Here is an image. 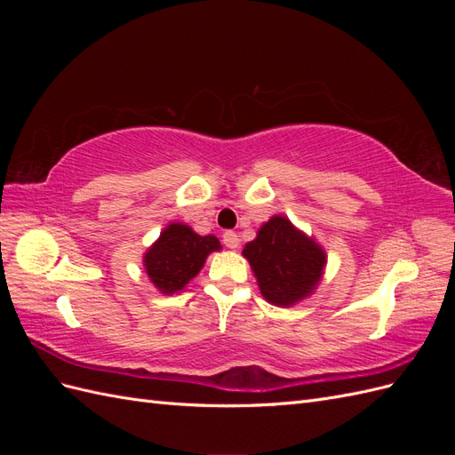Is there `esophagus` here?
Instances as JSON below:
<instances>
[{
	"label": "esophagus",
	"mask_w": 455,
	"mask_h": 455,
	"mask_svg": "<svg viewBox=\"0 0 455 455\" xmlns=\"http://www.w3.org/2000/svg\"><path fill=\"white\" fill-rule=\"evenodd\" d=\"M222 241H224L228 249H237V246H239V235L235 231H226L222 235Z\"/></svg>",
	"instance_id": "esophagus-1"
}]
</instances>
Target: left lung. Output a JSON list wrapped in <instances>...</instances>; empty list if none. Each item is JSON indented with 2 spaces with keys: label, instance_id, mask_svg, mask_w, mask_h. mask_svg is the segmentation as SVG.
<instances>
[{
  "label": "left lung",
  "instance_id": "1",
  "mask_svg": "<svg viewBox=\"0 0 455 455\" xmlns=\"http://www.w3.org/2000/svg\"><path fill=\"white\" fill-rule=\"evenodd\" d=\"M243 256L269 304L291 307L313 294L326 266V252L284 216H273L246 243Z\"/></svg>",
  "mask_w": 455,
  "mask_h": 455
}]
</instances>
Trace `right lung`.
<instances>
[{
	"mask_svg": "<svg viewBox=\"0 0 455 455\" xmlns=\"http://www.w3.org/2000/svg\"><path fill=\"white\" fill-rule=\"evenodd\" d=\"M222 249L214 235H199L186 224L172 222L144 254L149 281L161 294H174L196 277L211 252Z\"/></svg>",
	"mask_w": 455,
	"mask_h": 455,
	"instance_id": "add662e5",
	"label": "right lung"
}]
</instances>
